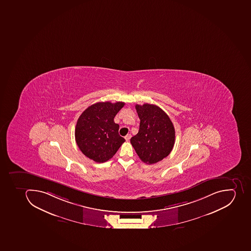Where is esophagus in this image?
<instances>
[{"label":"esophagus","instance_id":"1","mask_svg":"<svg viewBox=\"0 0 251 251\" xmlns=\"http://www.w3.org/2000/svg\"><path fill=\"white\" fill-rule=\"evenodd\" d=\"M130 138H131L130 134H127L126 136V137H125V139H126V141H129V140H130Z\"/></svg>","mask_w":251,"mask_h":251}]
</instances>
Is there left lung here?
<instances>
[{"label":"left lung","mask_w":251,"mask_h":251,"mask_svg":"<svg viewBox=\"0 0 251 251\" xmlns=\"http://www.w3.org/2000/svg\"><path fill=\"white\" fill-rule=\"evenodd\" d=\"M141 120L138 133L130 139L132 146L144 163L161 161L172 151L176 131L169 116L153 104L136 105Z\"/></svg>","instance_id":"obj_1"}]
</instances>
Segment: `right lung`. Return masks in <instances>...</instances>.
Instances as JSON below:
<instances>
[{
    "mask_svg": "<svg viewBox=\"0 0 251 251\" xmlns=\"http://www.w3.org/2000/svg\"><path fill=\"white\" fill-rule=\"evenodd\" d=\"M125 102H100L92 104L78 118L75 142L85 156L96 163L111 159L126 141L118 133L119 125L114 122Z\"/></svg>",
    "mask_w": 251,
    "mask_h": 251,
    "instance_id": "right-lung-1",
    "label": "right lung"
}]
</instances>
